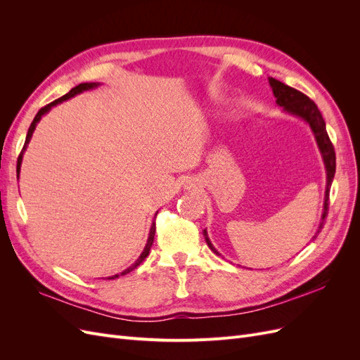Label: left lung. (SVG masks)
Masks as SVG:
<instances>
[{
    "instance_id": "8db88e82",
    "label": "left lung",
    "mask_w": 360,
    "mask_h": 360,
    "mask_svg": "<svg viewBox=\"0 0 360 360\" xmlns=\"http://www.w3.org/2000/svg\"><path fill=\"white\" fill-rule=\"evenodd\" d=\"M269 84L274 90V94L276 97V105L284 108V111L288 114H292L296 117H300L303 122H307L312 130V134L315 136V141H317L320 153L323 156L324 160V168H326V176H328V183H326V195H324V209H323V216H321V222L317 233L312 238H315L319 236V233L321 231V228L324 225L326 216H328V210H329V192H330V186L332 181L335 177V169H336V158H335V148L333 144L330 143V138L328 135V130H326V123L323 120V115L320 112V110L317 108L308 96H304L303 93H300L299 90L292 89V86L285 85L284 82H281L275 78H269ZM204 238L209 248L213 250L216 255H221L217 250L214 249V246L212 245L209 236H207V231L204 230Z\"/></svg>"
}]
</instances>
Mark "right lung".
<instances>
[{"instance_id":"right-lung-1","label":"right lung","mask_w":360,"mask_h":360,"mask_svg":"<svg viewBox=\"0 0 360 360\" xmlns=\"http://www.w3.org/2000/svg\"><path fill=\"white\" fill-rule=\"evenodd\" d=\"M97 85H99V84H96V82H84V84L76 85V86H73V89H72L68 94H64L63 97H60V99L51 102V103H49V105H46V106H43L41 110L36 114L34 120H32V123H31V126H30V129H28V134H27V138H25L24 148H22V151H20V155H19V158H18V165H16V172H18V176H19V171H20V163H22V155H24V151H25V148H27V146H28V143H30L31 136H32V132H34V129H36L37 123L40 122V118H41L43 115H45V114L51 110L52 106H56V105H58V103H61V102H64V101H68V99H70V97H73V96H76V94H79V93H82V91H85V90H91V89H94V86H97ZM155 231H156V224H155V221H153V225H151V228H150V234H148V238H147V245H146V248H144V250H143V254L139 255V258L135 261V263H134L132 266L127 267L126 270H123L122 274L114 275V276H110L108 279H115V278L122 276V275H127V274H130V271H132V270H135L141 263H143V261L147 258V255L150 254V248H151V245H153V240H155Z\"/></svg>"}]
</instances>
